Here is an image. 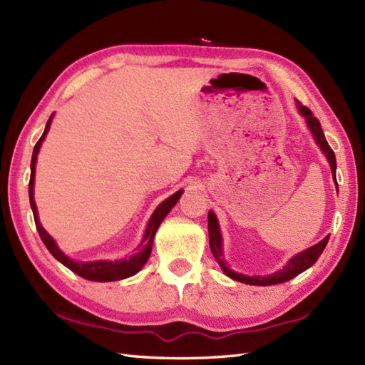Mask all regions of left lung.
Here are the masks:
<instances>
[{
	"label": "left lung",
	"mask_w": 365,
	"mask_h": 365,
	"mask_svg": "<svg viewBox=\"0 0 365 365\" xmlns=\"http://www.w3.org/2000/svg\"><path fill=\"white\" fill-rule=\"evenodd\" d=\"M297 103H298L299 113L306 118L307 125H309V128H311L317 144L320 145V149L323 150V153L327 155V158H328L329 165H331L332 175H334V180H336V168H337L336 155L329 147L327 138H324V133H323L322 125H320V120L315 118L312 111L309 110L307 106H302L298 102V100H297ZM208 240H210V250H212L213 257L216 259L218 265L222 268L224 273H226L229 277L235 279V281H240V282L250 284V285H274V284H282V282L290 281V279H293L294 276H298L299 273H302V271L307 269L309 267H312L314 263L319 260L324 247H327L329 235L324 237L320 243H317L315 246L309 247V250L302 251L298 255H294V257L289 263H287V265L282 269H279V271H276L274 274H269V276H245V274L235 273V271H232L230 268H227L226 262H224V255H222V243H221L222 240H221L218 220H216V216H215L213 212L208 213Z\"/></svg>",
	"instance_id": "1"
}]
</instances>
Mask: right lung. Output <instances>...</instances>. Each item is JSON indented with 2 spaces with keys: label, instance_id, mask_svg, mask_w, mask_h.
<instances>
[{
  "label": "right lung",
  "instance_id": "add662e5",
  "mask_svg": "<svg viewBox=\"0 0 365 365\" xmlns=\"http://www.w3.org/2000/svg\"><path fill=\"white\" fill-rule=\"evenodd\" d=\"M51 118H53V114L50 115L48 122H46V127H45L43 135L41 136V139H38V141L34 145L33 158H31V178H29V202H31V208H33V215H34L37 232H38V235H41L43 245L46 246V250H48L53 254L54 259L59 260L68 269H72L75 274H78V276H81L84 279H88V281L110 282V281H119V279H125V277H130V276L136 274L138 271L144 267V263L147 262V259L150 257L155 232H157V229L160 227L161 221L166 218V215L170 212V208H173L177 204V200L180 199L183 191L178 190L175 195L168 197L165 202H161L157 207V210L153 212L149 224H147L145 235H144L141 247H139V251L131 255L130 259L115 260V262H108V260L75 262L72 259H68L67 255H64L63 251H59V247L56 246V243H54V240L48 234H46V230L42 227L41 221H38V218H37V207H36V202H34V173H36L37 153H38V149H41L42 141L45 139L46 131H48V128H50Z\"/></svg>",
  "mask_w": 365,
  "mask_h": 365
}]
</instances>
